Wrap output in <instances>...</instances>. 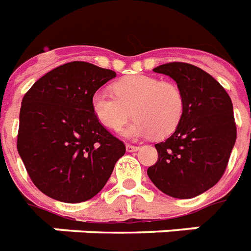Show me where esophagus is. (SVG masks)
Here are the masks:
<instances>
[{
	"label": "esophagus",
	"instance_id": "34e87169",
	"mask_svg": "<svg viewBox=\"0 0 251 251\" xmlns=\"http://www.w3.org/2000/svg\"><path fill=\"white\" fill-rule=\"evenodd\" d=\"M126 150H127V152H136V151H139V147L132 146V144H127Z\"/></svg>",
	"mask_w": 251,
	"mask_h": 251
}]
</instances>
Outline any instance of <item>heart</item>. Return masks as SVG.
<instances>
[{
    "instance_id": "b5f03b06",
    "label": "heart",
    "mask_w": 251,
    "mask_h": 251,
    "mask_svg": "<svg viewBox=\"0 0 251 251\" xmlns=\"http://www.w3.org/2000/svg\"><path fill=\"white\" fill-rule=\"evenodd\" d=\"M114 95L97 91L91 98L92 112L98 122L111 131H122L127 139L168 136L176 129L184 112V98L175 83L161 82L146 75H135L114 84Z\"/></svg>"
}]
</instances>
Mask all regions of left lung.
<instances>
[{"instance_id": "obj_1", "label": "left lung", "mask_w": 251, "mask_h": 251, "mask_svg": "<svg viewBox=\"0 0 251 251\" xmlns=\"http://www.w3.org/2000/svg\"><path fill=\"white\" fill-rule=\"evenodd\" d=\"M153 71L177 83L184 112L175 132L154 144L159 159L147 173L165 195L192 199L216 185L225 172L237 139L233 103L221 84L197 66L172 62Z\"/></svg>"}]
</instances>
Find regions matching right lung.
Here are the masks:
<instances>
[{"label":"right lung","instance_id":"obj_1","mask_svg":"<svg viewBox=\"0 0 251 251\" xmlns=\"http://www.w3.org/2000/svg\"><path fill=\"white\" fill-rule=\"evenodd\" d=\"M115 76L112 70L69 62L25 94L17 150L34 185L49 197L70 204L92 199L126 153L91 108L92 95Z\"/></svg>","mask_w":251,"mask_h":251}]
</instances>
